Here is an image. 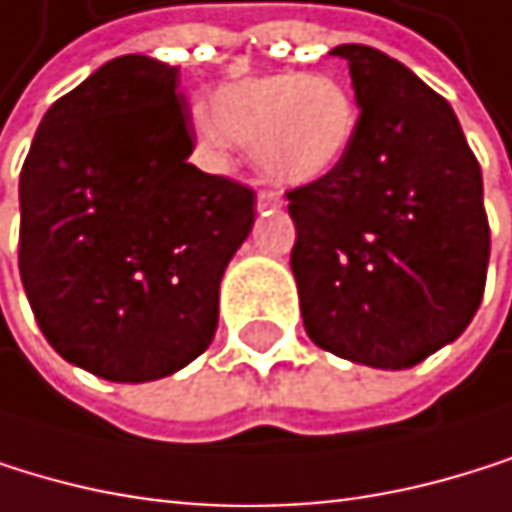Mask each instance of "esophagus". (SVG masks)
<instances>
[{
  "label": "esophagus",
  "mask_w": 512,
  "mask_h": 512,
  "mask_svg": "<svg viewBox=\"0 0 512 512\" xmlns=\"http://www.w3.org/2000/svg\"><path fill=\"white\" fill-rule=\"evenodd\" d=\"M281 206V194L278 191H259L256 194V210L265 213V210H278Z\"/></svg>",
  "instance_id": "34e87169"
}]
</instances>
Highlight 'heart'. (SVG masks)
<instances>
[{
	"label": "heart",
	"instance_id": "obj_1",
	"mask_svg": "<svg viewBox=\"0 0 512 512\" xmlns=\"http://www.w3.org/2000/svg\"><path fill=\"white\" fill-rule=\"evenodd\" d=\"M206 117L200 129L216 154L250 145L268 179L312 185L346 160L358 107L337 76L275 70L222 86Z\"/></svg>",
	"mask_w": 512,
	"mask_h": 512
}]
</instances>
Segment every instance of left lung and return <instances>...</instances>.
I'll return each mask as SVG.
<instances>
[{"label": "left lung", "mask_w": 512, "mask_h": 512, "mask_svg": "<svg viewBox=\"0 0 512 512\" xmlns=\"http://www.w3.org/2000/svg\"><path fill=\"white\" fill-rule=\"evenodd\" d=\"M358 101L346 160L287 194L315 346L405 371L473 321L491 253L482 169L451 104L371 45H337Z\"/></svg>", "instance_id": "1"}]
</instances>
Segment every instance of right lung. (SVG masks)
<instances>
[{
  "label": "right lung",
  "mask_w": 512,
  "mask_h": 512,
  "mask_svg": "<svg viewBox=\"0 0 512 512\" xmlns=\"http://www.w3.org/2000/svg\"><path fill=\"white\" fill-rule=\"evenodd\" d=\"M179 67L123 55L58 98L21 169V281L52 349L148 383L213 343L253 191L188 163Z\"/></svg>",
  "instance_id": "obj_1"
}]
</instances>
